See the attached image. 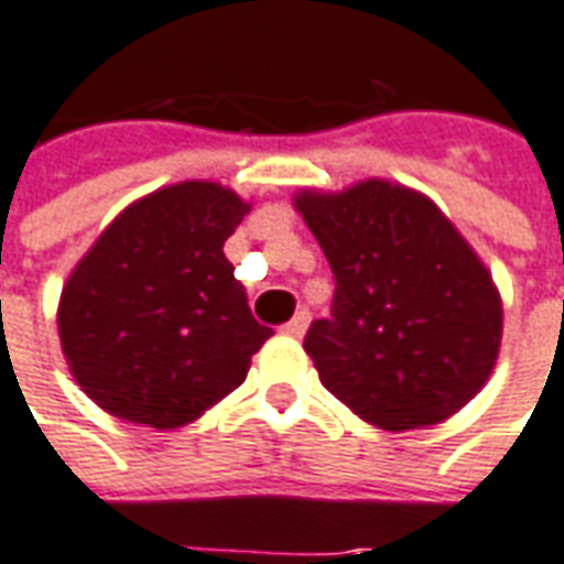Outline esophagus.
I'll use <instances>...</instances> for the list:
<instances>
[{
  "label": "esophagus",
  "instance_id": "esophagus-1",
  "mask_svg": "<svg viewBox=\"0 0 564 564\" xmlns=\"http://www.w3.org/2000/svg\"><path fill=\"white\" fill-rule=\"evenodd\" d=\"M308 323H311V314H308V311H305V308L295 311L293 321L283 323V333H286V336H305V329H308Z\"/></svg>",
  "mask_w": 564,
  "mask_h": 564
}]
</instances>
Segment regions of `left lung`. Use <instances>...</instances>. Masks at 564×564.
<instances>
[{"label":"left lung","mask_w":564,"mask_h":564,"mask_svg":"<svg viewBox=\"0 0 564 564\" xmlns=\"http://www.w3.org/2000/svg\"><path fill=\"white\" fill-rule=\"evenodd\" d=\"M295 207L336 281L329 317L305 336L323 388L384 431L474 400L501 348V295L440 207L384 180L302 192Z\"/></svg>","instance_id":"1"}]
</instances>
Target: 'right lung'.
<instances>
[{"label":"right lung","mask_w":564,"mask_h":564,"mask_svg":"<svg viewBox=\"0 0 564 564\" xmlns=\"http://www.w3.org/2000/svg\"><path fill=\"white\" fill-rule=\"evenodd\" d=\"M250 214L231 188L180 183L131 204L63 286L66 364L94 403L159 431L241 388L271 336L223 253Z\"/></svg>","instance_id":"add662e5"}]
</instances>
